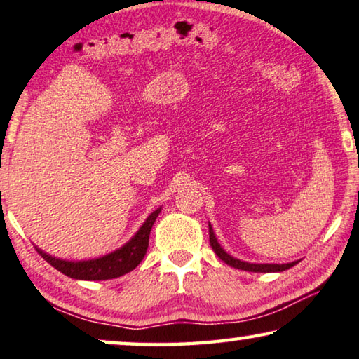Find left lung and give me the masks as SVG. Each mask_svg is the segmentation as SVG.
I'll return each instance as SVG.
<instances>
[{
	"label": "left lung",
	"mask_w": 359,
	"mask_h": 359,
	"mask_svg": "<svg viewBox=\"0 0 359 359\" xmlns=\"http://www.w3.org/2000/svg\"><path fill=\"white\" fill-rule=\"evenodd\" d=\"M208 234H210V245L213 252L217 253L219 260H223L226 264H229V266L237 268V269H244V271H249V273H280V271H285V269H289L292 266H295L297 262H292V263H283V264H278V263H249V262H242L239 258H234L233 255H229L228 252H226L222 245H219V242L217 239V236L213 233V228L212 224L208 223Z\"/></svg>",
	"instance_id": "obj_1"
}]
</instances>
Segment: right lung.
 Returning <instances> with one entry per match:
<instances>
[{
  "instance_id": "obj_1",
  "label": "right lung",
  "mask_w": 359,
  "mask_h": 359,
  "mask_svg": "<svg viewBox=\"0 0 359 359\" xmlns=\"http://www.w3.org/2000/svg\"><path fill=\"white\" fill-rule=\"evenodd\" d=\"M161 210L162 208H157L156 212L149 215L146 222L142 223L141 228L136 231V234L125 245L107 253V255L93 258V260H62V258L53 257L49 253L43 252L36 245L35 249L51 266L56 268L62 274L69 276L72 279L106 280L120 278V276L133 271L137 264L141 263L142 258H144L149 247V234H151L152 226L156 223Z\"/></svg>"
}]
</instances>
